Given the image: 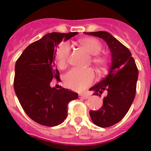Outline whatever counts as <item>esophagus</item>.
<instances>
[{"label": "esophagus", "mask_w": 151, "mask_h": 151, "mask_svg": "<svg viewBox=\"0 0 151 151\" xmlns=\"http://www.w3.org/2000/svg\"><path fill=\"white\" fill-rule=\"evenodd\" d=\"M79 97H80V98H81V99H88V97H89V96H88V94H86V93H85V94H80V95H79Z\"/></svg>", "instance_id": "obj_1"}]
</instances>
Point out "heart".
Masks as SVG:
<instances>
[{
	"label": "heart",
	"instance_id": "b5f03b06",
	"mask_svg": "<svg viewBox=\"0 0 151 151\" xmlns=\"http://www.w3.org/2000/svg\"><path fill=\"white\" fill-rule=\"evenodd\" d=\"M78 45L83 50L91 55V63L97 69V70H103L106 64V58L98 55L103 48L100 41L92 37H85L78 41ZM70 52V46L66 42L60 44L57 47L55 52V60L59 69L63 70L68 66ZM95 78L94 72L91 69L84 70L72 69L64 75L63 82L69 88L80 92L92 85Z\"/></svg>",
	"mask_w": 151,
	"mask_h": 151
}]
</instances>
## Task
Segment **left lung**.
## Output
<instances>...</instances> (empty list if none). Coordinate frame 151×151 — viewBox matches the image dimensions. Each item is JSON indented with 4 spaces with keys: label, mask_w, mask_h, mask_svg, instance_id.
<instances>
[{
    "label": "left lung",
    "mask_w": 151,
    "mask_h": 151,
    "mask_svg": "<svg viewBox=\"0 0 151 151\" xmlns=\"http://www.w3.org/2000/svg\"><path fill=\"white\" fill-rule=\"evenodd\" d=\"M85 34L103 39L111 52V65L107 75L89 90L101 96L103 92L102 107L90 110L89 114L95 124L101 128L112 126L125 116L135 99L138 69L132 53L124 45L106 31L88 32Z\"/></svg>",
    "instance_id": "left-lung-1"
}]
</instances>
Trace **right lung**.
Instances as JSON below:
<instances>
[{
  "instance_id": "1",
  "label": "right lung",
  "mask_w": 151,
  "mask_h": 151,
  "mask_svg": "<svg viewBox=\"0 0 151 151\" xmlns=\"http://www.w3.org/2000/svg\"><path fill=\"white\" fill-rule=\"evenodd\" d=\"M78 34L53 32L30 44L17 59L15 66L14 89L28 116L37 123L52 127L64 122L67 106L78 98V93L60 87H51L52 80L60 81L55 67V52L63 41Z\"/></svg>"
}]
</instances>
